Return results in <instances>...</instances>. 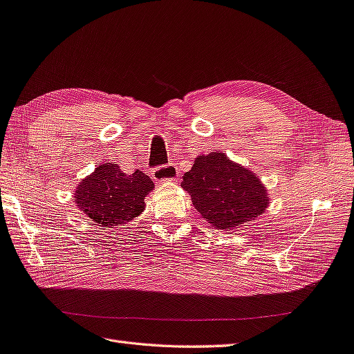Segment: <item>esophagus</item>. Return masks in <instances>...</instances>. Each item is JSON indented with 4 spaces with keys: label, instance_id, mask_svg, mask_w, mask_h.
Segmentation results:
<instances>
[{
    "label": "esophagus",
    "instance_id": "34e87169",
    "mask_svg": "<svg viewBox=\"0 0 354 354\" xmlns=\"http://www.w3.org/2000/svg\"><path fill=\"white\" fill-rule=\"evenodd\" d=\"M152 178L157 183H164V180H176L178 178V169L175 164H166V166H160L153 169Z\"/></svg>",
    "mask_w": 354,
    "mask_h": 354
}]
</instances>
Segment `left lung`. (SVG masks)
<instances>
[{
    "label": "left lung",
    "mask_w": 354,
    "mask_h": 354,
    "mask_svg": "<svg viewBox=\"0 0 354 354\" xmlns=\"http://www.w3.org/2000/svg\"><path fill=\"white\" fill-rule=\"evenodd\" d=\"M180 187L192 196L196 211L225 232L257 220L270 203L261 179L220 151L194 158Z\"/></svg>",
    "instance_id": "obj_1"
}]
</instances>
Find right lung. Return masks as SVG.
Returning a JSON list of instances; mask_svg holds the SVG:
<instances>
[{"label": "right lung", "mask_w": 354, "mask_h": 354, "mask_svg": "<svg viewBox=\"0 0 354 354\" xmlns=\"http://www.w3.org/2000/svg\"><path fill=\"white\" fill-rule=\"evenodd\" d=\"M155 188L140 170L123 174L118 164H97L95 171L81 179L73 202L90 221L102 227L125 225L145 211V197Z\"/></svg>", "instance_id": "1"}]
</instances>
